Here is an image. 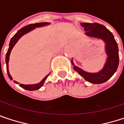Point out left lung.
Wrapping results in <instances>:
<instances>
[{"label":"left lung","instance_id":"1","mask_svg":"<svg viewBox=\"0 0 124 124\" xmlns=\"http://www.w3.org/2000/svg\"><path fill=\"white\" fill-rule=\"evenodd\" d=\"M86 31L85 36L102 40L105 43V52L107 55L106 63L101 70L98 72H88L75 65L72 60L74 70L86 81L92 84H101L108 80L116 72L118 63V47L111 32L103 25L98 23H81Z\"/></svg>","mask_w":124,"mask_h":124}]
</instances>
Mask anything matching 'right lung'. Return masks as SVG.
<instances>
[{"label": "right lung", "mask_w": 124, "mask_h": 124, "mask_svg": "<svg viewBox=\"0 0 124 124\" xmlns=\"http://www.w3.org/2000/svg\"><path fill=\"white\" fill-rule=\"evenodd\" d=\"M49 24H50V23H49V22H43V23H34V24H29L28 26H26L23 27L20 30H18L17 31V33L11 38V39L10 41V43H9V47H8V52H7L6 56V63L7 73H8V78H10L11 80H12L13 78L11 77V75H10V72H9V70H8V62H9L10 54L11 52V50L13 49V46H15V44L20 39V38L21 37H23L24 34H26L31 31L32 30L35 29L36 28L42 27V26H48ZM49 74L50 73H49L46 76H45L44 78H43V80L40 83H37V84H31V85H24V84H21L20 83L19 84V86L21 87L22 88H23L25 90H39L40 87H41L42 85H44L45 80H46V78L49 75ZM14 83H16V84H18V83L16 82V81H15V80H14Z\"/></svg>", "instance_id": "obj_1"}]
</instances>
